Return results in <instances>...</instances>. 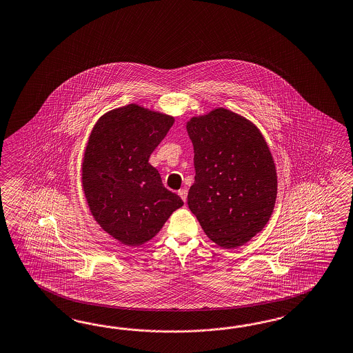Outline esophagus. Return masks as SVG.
Segmentation results:
<instances>
[{"instance_id":"esophagus-1","label":"esophagus","mask_w":353,"mask_h":353,"mask_svg":"<svg viewBox=\"0 0 353 353\" xmlns=\"http://www.w3.org/2000/svg\"><path fill=\"white\" fill-rule=\"evenodd\" d=\"M178 194H179L181 199L185 202V201H187V196H188V190H187V188H181V190H178Z\"/></svg>"}]
</instances>
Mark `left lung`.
I'll list each match as a JSON object with an SVG mask.
<instances>
[{"label":"left lung","mask_w":353,"mask_h":353,"mask_svg":"<svg viewBox=\"0 0 353 353\" xmlns=\"http://www.w3.org/2000/svg\"><path fill=\"white\" fill-rule=\"evenodd\" d=\"M194 183L188 208L208 238L234 248L261 232L276 199V170L260 130L226 109L190 119Z\"/></svg>","instance_id":"left-lung-1"}]
</instances>
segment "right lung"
I'll return each mask as SVG.
<instances>
[{"label": "right lung", "mask_w": 353, "mask_h": 353, "mask_svg": "<svg viewBox=\"0 0 353 353\" xmlns=\"http://www.w3.org/2000/svg\"><path fill=\"white\" fill-rule=\"evenodd\" d=\"M174 118L128 105L105 114L93 128L83 159V190L101 228L128 245H139L160 232L183 206L148 163Z\"/></svg>", "instance_id": "right-lung-1"}]
</instances>
